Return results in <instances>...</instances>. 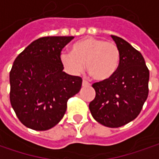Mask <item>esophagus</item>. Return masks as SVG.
I'll use <instances>...</instances> for the list:
<instances>
[{
  "label": "esophagus",
  "instance_id": "34e87169",
  "mask_svg": "<svg viewBox=\"0 0 159 159\" xmlns=\"http://www.w3.org/2000/svg\"><path fill=\"white\" fill-rule=\"evenodd\" d=\"M87 85H90V84L85 80H83V86H87Z\"/></svg>",
  "mask_w": 159,
  "mask_h": 159
}]
</instances>
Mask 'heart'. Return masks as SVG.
Wrapping results in <instances>:
<instances>
[{"mask_svg":"<svg viewBox=\"0 0 159 159\" xmlns=\"http://www.w3.org/2000/svg\"><path fill=\"white\" fill-rule=\"evenodd\" d=\"M62 65L72 75L84 68L96 81H107L114 75L120 63V50L113 42L96 37H84L75 43L71 53L60 55Z\"/></svg>","mask_w":159,"mask_h":159,"instance_id":"b5f03b06","label":"heart"}]
</instances>
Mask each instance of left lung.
Segmentation results:
<instances>
[{"label":"left lung","mask_w":159,"mask_h":159,"mask_svg":"<svg viewBox=\"0 0 159 159\" xmlns=\"http://www.w3.org/2000/svg\"><path fill=\"white\" fill-rule=\"evenodd\" d=\"M120 63L114 75L93 84L96 96L89 108L93 118L107 127L123 126L140 114L148 98L149 71L141 52L116 35Z\"/></svg>","instance_id":"8db88e82"}]
</instances>
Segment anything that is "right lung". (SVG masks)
I'll use <instances>...</instances> for the list:
<instances>
[{
  "label": "right lung",
  "instance_id": "1",
  "mask_svg": "<svg viewBox=\"0 0 159 159\" xmlns=\"http://www.w3.org/2000/svg\"><path fill=\"white\" fill-rule=\"evenodd\" d=\"M74 36H46L34 41L17 56L10 72L11 104L26 127L45 131L66 113L69 98L83 80L63 71L60 52Z\"/></svg>",
  "mask_w": 159,
  "mask_h": 159
}]
</instances>
